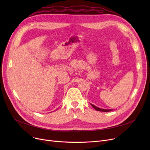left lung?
Wrapping results in <instances>:
<instances>
[{"label": "left lung", "instance_id": "left-lung-1", "mask_svg": "<svg viewBox=\"0 0 150 150\" xmlns=\"http://www.w3.org/2000/svg\"><path fill=\"white\" fill-rule=\"evenodd\" d=\"M92 105V106L96 110H97V111H101V112H109V111H112V109H101V108H99L97 106H96L95 105H93L92 104H91Z\"/></svg>", "mask_w": 150, "mask_h": 150}]
</instances>
